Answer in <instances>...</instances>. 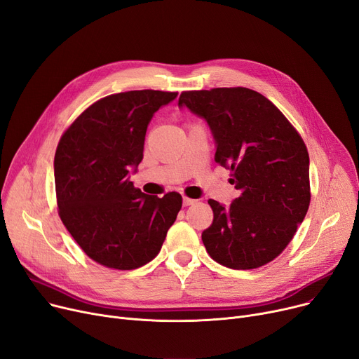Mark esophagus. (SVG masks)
I'll return each mask as SVG.
<instances>
[{"label":"esophagus","mask_w":359,"mask_h":359,"mask_svg":"<svg viewBox=\"0 0 359 359\" xmlns=\"http://www.w3.org/2000/svg\"><path fill=\"white\" fill-rule=\"evenodd\" d=\"M196 201L195 199H191V198H183V206H191L194 205Z\"/></svg>","instance_id":"esophagus-1"}]
</instances>
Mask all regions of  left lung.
Returning <instances> with one entry per match:
<instances>
[{"mask_svg": "<svg viewBox=\"0 0 359 359\" xmlns=\"http://www.w3.org/2000/svg\"><path fill=\"white\" fill-rule=\"evenodd\" d=\"M187 107L210 126L215 161L231 170L240 191L230 206L214 199L202 241L231 269H255L282 253L310 205V158L304 141L280 110L244 87L183 91Z\"/></svg>", "mask_w": 359, "mask_h": 359, "instance_id": "left-lung-1", "label": "left lung"}]
</instances>
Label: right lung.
I'll list each match as a JSON object with an SVG mask.
<instances>
[{"mask_svg":"<svg viewBox=\"0 0 359 359\" xmlns=\"http://www.w3.org/2000/svg\"><path fill=\"white\" fill-rule=\"evenodd\" d=\"M177 93L135 90L107 96L75 119L53 160L60 217L88 257L130 271L153 260L176 221L182 196L135 189L147 128Z\"/></svg>","mask_w":359,"mask_h":359,"instance_id":"obj_1","label":"right lung"}]
</instances>
